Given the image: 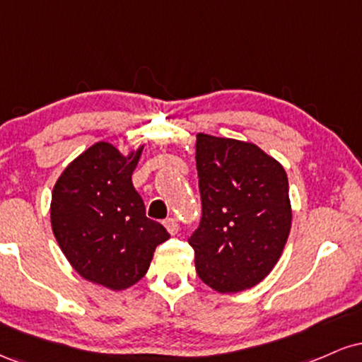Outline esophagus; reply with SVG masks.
Here are the masks:
<instances>
[{"instance_id": "esophagus-1", "label": "esophagus", "mask_w": 362, "mask_h": 362, "mask_svg": "<svg viewBox=\"0 0 362 362\" xmlns=\"http://www.w3.org/2000/svg\"><path fill=\"white\" fill-rule=\"evenodd\" d=\"M163 224H165V228L168 230L170 235H177L178 233V221L175 218H167L163 221Z\"/></svg>"}]
</instances>
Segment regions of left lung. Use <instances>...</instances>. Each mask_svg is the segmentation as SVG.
I'll return each instance as SVG.
<instances>
[{
    "label": "left lung",
    "mask_w": 362,
    "mask_h": 362,
    "mask_svg": "<svg viewBox=\"0 0 362 362\" xmlns=\"http://www.w3.org/2000/svg\"><path fill=\"white\" fill-rule=\"evenodd\" d=\"M195 161L202 202L201 223L189 236L195 271L219 293L252 288L288 242V175L255 144L209 134H197Z\"/></svg>",
    "instance_id": "1"
}]
</instances>
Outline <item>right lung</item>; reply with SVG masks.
Segmentation results:
<instances>
[{
    "instance_id": "right-lung-1",
    "label": "right lung",
    "mask_w": 362,
    "mask_h": 362,
    "mask_svg": "<svg viewBox=\"0 0 362 362\" xmlns=\"http://www.w3.org/2000/svg\"><path fill=\"white\" fill-rule=\"evenodd\" d=\"M141 151L122 156L109 143L93 144L52 190L51 223L62 253L81 277L114 291L136 284L170 238L163 224L146 218L132 185Z\"/></svg>"
}]
</instances>
